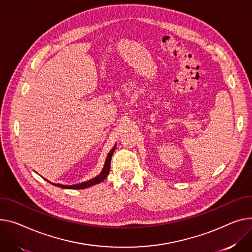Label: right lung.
Wrapping results in <instances>:
<instances>
[{"instance_id": "obj_1", "label": "right lung", "mask_w": 252, "mask_h": 252, "mask_svg": "<svg viewBox=\"0 0 252 252\" xmlns=\"http://www.w3.org/2000/svg\"><path fill=\"white\" fill-rule=\"evenodd\" d=\"M115 150V146L112 148V150L110 151V152L108 153L107 157H106V160H105V164H104V168L103 170L101 171V173H100L98 176H96L95 178L93 179H90L86 182H82V183H78V184H75V186H63V184H57V183H52L54 184V186L56 187H59V188H62V189H87V188H90L92 186H94V184H98L101 181H103L106 176L108 175L109 173V170H110V162H111V157H112V154L114 152Z\"/></svg>"}]
</instances>
